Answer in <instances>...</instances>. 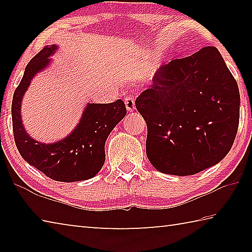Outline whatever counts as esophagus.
Segmentation results:
<instances>
[{"instance_id": "obj_1", "label": "esophagus", "mask_w": 252, "mask_h": 252, "mask_svg": "<svg viewBox=\"0 0 252 252\" xmlns=\"http://www.w3.org/2000/svg\"><path fill=\"white\" fill-rule=\"evenodd\" d=\"M125 103H126L127 111H133L135 109V103H134V97L133 96H131V95L126 96Z\"/></svg>"}]
</instances>
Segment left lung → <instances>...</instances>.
<instances>
[{
    "instance_id": "obj_1",
    "label": "left lung",
    "mask_w": 252,
    "mask_h": 252,
    "mask_svg": "<svg viewBox=\"0 0 252 252\" xmlns=\"http://www.w3.org/2000/svg\"><path fill=\"white\" fill-rule=\"evenodd\" d=\"M147 156L160 172L191 176L220 162L236 139L240 94L215 46L159 67L135 100Z\"/></svg>"
}]
</instances>
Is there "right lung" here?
<instances>
[{"label":"right lung","instance_id":"right-lung-1","mask_svg":"<svg viewBox=\"0 0 252 252\" xmlns=\"http://www.w3.org/2000/svg\"><path fill=\"white\" fill-rule=\"evenodd\" d=\"M57 46H44L25 67L24 75L12 100V125L16 148L29 164L46 177L61 182H74L93 178L103 167L104 144L111 131L126 114L122 100L112 103H89L80 123L65 139L44 144L30 138L21 120V101L37 72L49 64Z\"/></svg>","mask_w":252,"mask_h":252}]
</instances>
